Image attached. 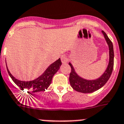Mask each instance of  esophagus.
I'll return each instance as SVG.
<instances>
[{"mask_svg": "<svg viewBox=\"0 0 124 124\" xmlns=\"http://www.w3.org/2000/svg\"><path fill=\"white\" fill-rule=\"evenodd\" d=\"M61 61H62V63H67V62H68L69 59L66 55H62V57H61Z\"/></svg>", "mask_w": 124, "mask_h": 124, "instance_id": "esophagus-1", "label": "esophagus"}]
</instances>
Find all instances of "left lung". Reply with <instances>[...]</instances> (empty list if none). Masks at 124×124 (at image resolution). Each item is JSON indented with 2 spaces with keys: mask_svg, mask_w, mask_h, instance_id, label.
<instances>
[{
  "mask_svg": "<svg viewBox=\"0 0 124 124\" xmlns=\"http://www.w3.org/2000/svg\"><path fill=\"white\" fill-rule=\"evenodd\" d=\"M102 33L104 34L106 41L109 47V63L107 70H105L104 74L100 78L96 80H87L81 78L77 75L75 72L74 67L72 64L69 63V65L71 67V72L69 75V81L72 87L77 92H82V93H92L101 89L106 84L109 79L112 72L113 68H114V48L112 41L108 38V36L104 31H102Z\"/></svg>",
  "mask_w": 124,
  "mask_h": 124,
  "instance_id": "1",
  "label": "left lung"
}]
</instances>
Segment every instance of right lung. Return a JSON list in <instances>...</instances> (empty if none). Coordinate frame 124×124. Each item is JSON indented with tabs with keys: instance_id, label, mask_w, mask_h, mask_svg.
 <instances>
[{
	"instance_id": "right-lung-1",
	"label": "right lung",
	"mask_w": 124,
	"mask_h": 124,
	"mask_svg": "<svg viewBox=\"0 0 124 124\" xmlns=\"http://www.w3.org/2000/svg\"><path fill=\"white\" fill-rule=\"evenodd\" d=\"M61 64H62V62H61V59H58L57 61L52 63L41 76H40L35 80L29 82H23L17 80L10 74L7 67V69L8 74L13 81L14 82L15 84L17 86H19L20 89L22 90L26 89L29 92H37L45 90V89H47L48 88L51 83L52 77L59 69Z\"/></svg>"
}]
</instances>
